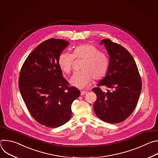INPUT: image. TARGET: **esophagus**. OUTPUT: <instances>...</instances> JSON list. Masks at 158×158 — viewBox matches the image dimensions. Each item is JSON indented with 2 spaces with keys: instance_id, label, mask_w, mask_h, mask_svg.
I'll list each match as a JSON object with an SVG mask.
<instances>
[{
  "instance_id": "34e87169",
  "label": "esophagus",
  "mask_w": 158,
  "mask_h": 158,
  "mask_svg": "<svg viewBox=\"0 0 158 158\" xmlns=\"http://www.w3.org/2000/svg\"><path fill=\"white\" fill-rule=\"evenodd\" d=\"M86 93H87V92H86V91H81V96H83V95L85 94Z\"/></svg>"
}]
</instances>
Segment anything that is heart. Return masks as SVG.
<instances>
[{
  "mask_svg": "<svg viewBox=\"0 0 158 158\" xmlns=\"http://www.w3.org/2000/svg\"><path fill=\"white\" fill-rule=\"evenodd\" d=\"M74 57L83 59L81 70L74 73L70 79L72 85L79 89L87 87L92 80L101 79L106 73L109 60L107 56L99 51L97 48L92 44H86L77 46L73 51V54L67 52H62L58 59V64L61 70L69 74L73 67Z\"/></svg>",
  "mask_w": 158,
  "mask_h": 158,
  "instance_id": "1",
  "label": "heart"
}]
</instances>
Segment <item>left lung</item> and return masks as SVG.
Returning <instances> with one entry per match:
<instances>
[{
	"mask_svg": "<svg viewBox=\"0 0 158 158\" xmlns=\"http://www.w3.org/2000/svg\"><path fill=\"white\" fill-rule=\"evenodd\" d=\"M109 56L106 76L93 91L97 96L94 104L96 116L102 121L116 124L127 119L136 106L142 82L134 58L124 47L110 39H103ZM100 86L108 88L107 93L102 91Z\"/></svg>",
	"mask_w": 158,
	"mask_h": 158,
	"instance_id": "obj_1",
	"label": "left lung"
}]
</instances>
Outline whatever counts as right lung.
<instances>
[{
	"label": "right lung",
	"mask_w": 158,
	"mask_h": 158,
	"mask_svg": "<svg viewBox=\"0 0 158 158\" xmlns=\"http://www.w3.org/2000/svg\"><path fill=\"white\" fill-rule=\"evenodd\" d=\"M69 42L50 39L40 44L22 67L19 87L34 119L48 127H59L72 116L71 105L80 96L62 76L58 59Z\"/></svg>",
	"instance_id": "right-lung-1"
}]
</instances>
